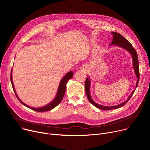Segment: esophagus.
Returning <instances> with one entry per match:
<instances>
[{
    "instance_id": "1",
    "label": "esophagus",
    "mask_w": 150,
    "mask_h": 150,
    "mask_svg": "<svg viewBox=\"0 0 150 150\" xmlns=\"http://www.w3.org/2000/svg\"><path fill=\"white\" fill-rule=\"evenodd\" d=\"M86 69V66H82V67H81V69H82L83 71H85Z\"/></svg>"
}]
</instances>
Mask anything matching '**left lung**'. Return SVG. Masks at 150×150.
<instances>
[{
	"mask_svg": "<svg viewBox=\"0 0 150 150\" xmlns=\"http://www.w3.org/2000/svg\"><path fill=\"white\" fill-rule=\"evenodd\" d=\"M111 34L113 35V39H112V41L110 45H112L115 44V45H117V46H118L122 48H124V49L126 50L127 51H128L131 54V55L132 56L133 65V67L134 69V72H135L136 75H137V76L138 78L137 82V84H136V88H137L138 86V83L139 81V62H138V57L137 52L134 50V48L132 47V45L121 35H120L117 32H112ZM90 79H88V78H87L86 80V83H85V89H86V93L87 94V98H88L89 102L94 106L100 109V110H115V109L119 108L120 107H122V106H124L129 100L130 98L132 96L133 93L134 92V90H133L132 92V94H130V96L127 99V100L124 102H122V103L119 104L118 105L113 106H102V105H99L93 100V99H91V98L90 96Z\"/></svg>",
	"mask_w": 150,
	"mask_h": 150,
	"instance_id": "left-lung-1",
	"label": "left lung"
}]
</instances>
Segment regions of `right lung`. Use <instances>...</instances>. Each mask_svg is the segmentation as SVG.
<instances>
[{
    "instance_id": "add662e5",
    "label": "right lung",
    "mask_w": 150,
    "mask_h": 150,
    "mask_svg": "<svg viewBox=\"0 0 150 150\" xmlns=\"http://www.w3.org/2000/svg\"><path fill=\"white\" fill-rule=\"evenodd\" d=\"M73 75H74V73H73L72 71H71L69 72H68L62 79V80L60 81V83L59 86V88H58V90H57V94H56V98H54L53 101H52L51 103H48V105H45V106H44L43 107L38 108H33V107H30V106H29L28 105H27L26 104H25L21 100H20V99L18 98V97L17 96V95L16 94L14 87H13V82H12V78L11 73V84H12V88H13V91H14V93L16 94V96H17V98L18 99V100L23 105L25 106L26 107H28V108L31 109V110H34L35 111H38V112H45V111H50V110H52V109H53L54 108H55L56 106H57L61 102V101L62 100L64 96V94L65 93L67 82L70 79H71L72 78Z\"/></svg>"
}]
</instances>
